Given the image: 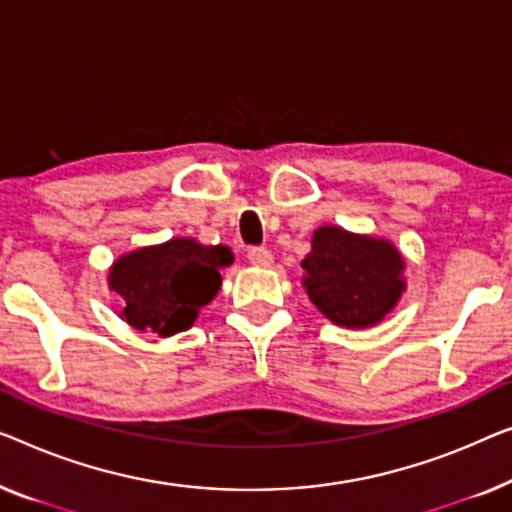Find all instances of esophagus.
I'll list each match as a JSON object with an SVG mask.
<instances>
[{"mask_svg": "<svg viewBox=\"0 0 512 512\" xmlns=\"http://www.w3.org/2000/svg\"><path fill=\"white\" fill-rule=\"evenodd\" d=\"M247 258L251 265H256V268H270L272 265V251L265 247H251L247 251Z\"/></svg>", "mask_w": 512, "mask_h": 512, "instance_id": "1", "label": "esophagus"}]
</instances>
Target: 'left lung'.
Listing matches in <instances>:
<instances>
[{
	"label": "left lung",
	"instance_id": "obj_1",
	"mask_svg": "<svg viewBox=\"0 0 512 512\" xmlns=\"http://www.w3.org/2000/svg\"><path fill=\"white\" fill-rule=\"evenodd\" d=\"M302 268L311 302L344 328L379 323L404 291V261L390 242L337 226L318 228Z\"/></svg>",
	"mask_w": 512,
	"mask_h": 512
}]
</instances>
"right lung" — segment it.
I'll return each mask as SVG.
<instances>
[{
    "instance_id": "obj_1",
    "label": "right lung",
    "mask_w": 512,
    "mask_h": 512,
    "mask_svg": "<svg viewBox=\"0 0 512 512\" xmlns=\"http://www.w3.org/2000/svg\"><path fill=\"white\" fill-rule=\"evenodd\" d=\"M233 263L228 247H203L177 238L122 256L110 270V288L122 295V316L136 330L175 335L196 321L221 288L219 270Z\"/></svg>"
}]
</instances>
